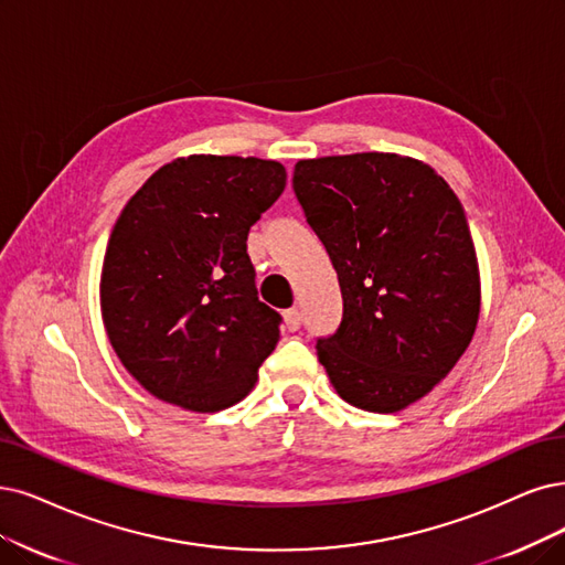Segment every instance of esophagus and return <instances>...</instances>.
<instances>
[{
  "label": "esophagus",
  "mask_w": 565,
  "mask_h": 565,
  "mask_svg": "<svg viewBox=\"0 0 565 565\" xmlns=\"http://www.w3.org/2000/svg\"><path fill=\"white\" fill-rule=\"evenodd\" d=\"M284 323L288 330H298L302 326V315L298 309H286L284 311Z\"/></svg>",
  "instance_id": "34e87169"
}]
</instances>
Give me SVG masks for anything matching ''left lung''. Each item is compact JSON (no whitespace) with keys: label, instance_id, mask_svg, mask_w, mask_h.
<instances>
[{"label":"left lung","instance_id":"8db88e82","mask_svg":"<svg viewBox=\"0 0 565 565\" xmlns=\"http://www.w3.org/2000/svg\"><path fill=\"white\" fill-rule=\"evenodd\" d=\"M294 191L338 271L344 315L317 342L340 398L401 412L440 384L479 319V267L461 202L422 160H300Z\"/></svg>","mask_w":565,"mask_h":565}]
</instances>
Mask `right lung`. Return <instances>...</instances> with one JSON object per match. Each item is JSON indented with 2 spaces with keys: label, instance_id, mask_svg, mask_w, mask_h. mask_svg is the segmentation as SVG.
Instances as JSON below:
<instances>
[{
  "label": "right lung",
  "instance_id": "obj_1",
  "mask_svg": "<svg viewBox=\"0 0 565 565\" xmlns=\"http://www.w3.org/2000/svg\"><path fill=\"white\" fill-rule=\"evenodd\" d=\"M284 188L281 162L188 156L125 204L104 254L102 319L158 401L218 412L256 386L281 317L258 300L246 237Z\"/></svg>",
  "mask_w": 565,
  "mask_h": 565
}]
</instances>
